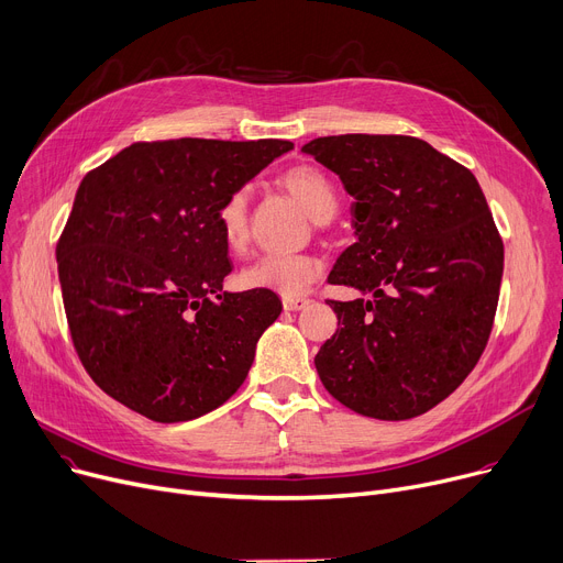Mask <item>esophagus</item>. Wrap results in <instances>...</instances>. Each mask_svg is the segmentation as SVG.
<instances>
[{
  "label": "esophagus",
  "instance_id": "esophagus-1",
  "mask_svg": "<svg viewBox=\"0 0 563 563\" xmlns=\"http://www.w3.org/2000/svg\"><path fill=\"white\" fill-rule=\"evenodd\" d=\"M282 302H284V309H286V311H302V309H307V307L311 305L309 297H297V295H292V297L284 295Z\"/></svg>",
  "mask_w": 563,
  "mask_h": 563
}]
</instances>
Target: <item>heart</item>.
<instances>
[{
  "label": "heart",
  "mask_w": 563,
  "mask_h": 563,
  "mask_svg": "<svg viewBox=\"0 0 563 563\" xmlns=\"http://www.w3.org/2000/svg\"><path fill=\"white\" fill-rule=\"evenodd\" d=\"M279 184L300 200L316 222L332 220L339 209V192L322 170L313 165H295L286 170ZM216 224L229 250H243L250 236V192L247 188L231 190L216 209ZM322 273L320 258L311 254L268 252L254 258L241 273L245 288H271L282 295L305 292Z\"/></svg>",
  "instance_id": "heart-1"
}]
</instances>
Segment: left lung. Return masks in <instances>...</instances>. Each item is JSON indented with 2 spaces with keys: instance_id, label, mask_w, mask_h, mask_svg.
<instances>
[{
  "instance_id": "1",
  "label": "left lung",
  "mask_w": 563,
  "mask_h": 563,
  "mask_svg": "<svg viewBox=\"0 0 563 563\" xmlns=\"http://www.w3.org/2000/svg\"><path fill=\"white\" fill-rule=\"evenodd\" d=\"M354 197V236L329 284L336 334L316 354L324 388L377 420L416 418L456 390L488 343L505 245L475 175L413 136L345 134L302 147Z\"/></svg>"
}]
</instances>
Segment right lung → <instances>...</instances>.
I'll list each match as a JSON object with an SVG mask.
<instances>
[{
  "mask_svg": "<svg viewBox=\"0 0 563 563\" xmlns=\"http://www.w3.org/2000/svg\"><path fill=\"white\" fill-rule=\"evenodd\" d=\"M288 150L134 143L84 177L56 243L58 279L75 350L113 400L184 422L241 388L282 302L268 288L222 290L231 263L216 209Z\"/></svg>",
  "mask_w": 563,
  "mask_h": 563,
  "instance_id": "right-lung-1",
  "label": "right lung"
}]
</instances>
